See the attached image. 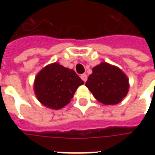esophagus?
Here are the masks:
<instances>
[{
  "label": "esophagus",
  "instance_id": "esophagus-1",
  "mask_svg": "<svg viewBox=\"0 0 155 155\" xmlns=\"http://www.w3.org/2000/svg\"><path fill=\"white\" fill-rule=\"evenodd\" d=\"M81 78L82 79V81H84V82H85V81H87V75L85 74H82L81 75Z\"/></svg>",
  "mask_w": 155,
  "mask_h": 155
}]
</instances>
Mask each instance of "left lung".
Listing matches in <instances>:
<instances>
[{
	"label": "left lung",
	"instance_id": "obj_1",
	"mask_svg": "<svg viewBox=\"0 0 155 155\" xmlns=\"http://www.w3.org/2000/svg\"><path fill=\"white\" fill-rule=\"evenodd\" d=\"M85 85L94 98L104 104H119L130 88L126 74L120 68L106 62L92 69Z\"/></svg>",
	"mask_w": 155,
	"mask_h": 155
}]
</instances>
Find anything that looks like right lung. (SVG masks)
Instances as JSON below:
<instances>
[{"instance_id": "obj_1", "label": "right lung", "mask_w": 155, "mask_h": 155, "mask_svg": "<svg viewBox=\"0 0 155 155\" xmlns=\"http://www.w3.org/2000/svg\"><path fill=\"white\" fill-rule=\"evenodd\" d=\"M83 84L84 81L73 70L55 62L46 65L37 74L34 91L43 105L60 110L70 103L77 88Z\"/></svg>"}]
</instances>
